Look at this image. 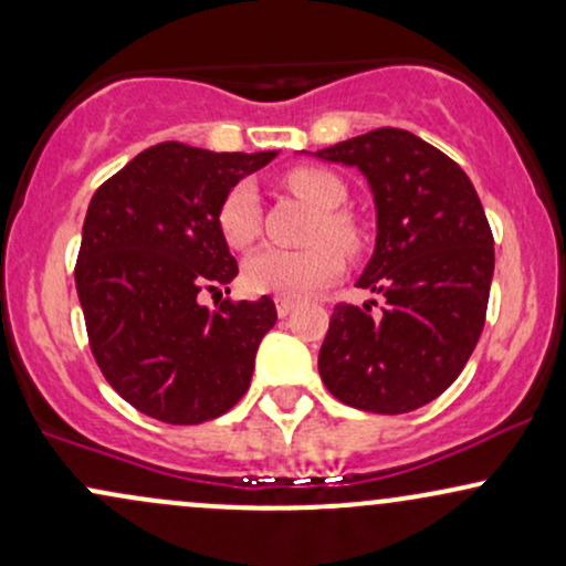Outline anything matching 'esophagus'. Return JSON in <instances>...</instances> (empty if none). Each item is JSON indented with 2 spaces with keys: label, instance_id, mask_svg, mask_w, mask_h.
<instances>
[{
  "label": "esophagus",
  "instance_id": "1",
  "mask_svg": "<svg viewBox=\"0 0 566 566\" xmlns=\"http://www.w3.org/2000/svg\"><path fill=\"white\" fill-rule=\"evenodd\" d=\"M276 314L279 316H290L292 311H295V301H290V297H276Z\"/></svg>",
  "mask_w": 566,
  "mask_h": 566
}]
</instances>
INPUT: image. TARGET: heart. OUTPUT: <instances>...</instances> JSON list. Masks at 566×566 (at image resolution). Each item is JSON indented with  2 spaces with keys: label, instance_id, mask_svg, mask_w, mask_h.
Returning a JSON list of instances; mask_svg holds the SVG:
<instances>
[{
  "label": "heart",
  "instance_id": "b5f03b06",
  "mask_svg": "<svg viewBox=\"0 0 566 566\" xmlns=\"http://www.w3.org/2000/svg\"><path fill=\"white\" fill-rule=\"evenodd\" d=\"M284 186L303 201L314 205L316 210H322L314 233H311L316 244L297 252L279 250V247H263V250L252 252L244 261L242 282L255 295H279L295 301V297L322 290L340 274L346 261L336 244L340 243L346 252H356L361 244V231L354 218L340 212L348 191L337 175L319 170V167H297L287 172ZM218 229L226 242L239 250L258 239L261 201H258V191L250 180H239L220 201ZM327 238H333L336 244H332L334 241L327 243Z\"/></svg>",
  "mask_w": 566,
  "mask_h": 566
}]
</instances>
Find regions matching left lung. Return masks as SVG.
<instances>
[{
	"label": "left lung",
	"mask_w": 566,
	"mask_h": 566,
	"mask_svg": "<svg viewBox=\"0 0 566 566\" xmlns=\"http://www.w3.org/2000/svg\"><path fill=\"white\" fill-rule=\"evenodd\" d=\"M356 167L375 201V250L356 287L386 308L337 305L319 350L343 405L401 415L452 386L484 329L495 242L469 175L407 129L380 127L314 151Z\"/></svg>",
	"instance_id": "obj_1"
}]
</instances>
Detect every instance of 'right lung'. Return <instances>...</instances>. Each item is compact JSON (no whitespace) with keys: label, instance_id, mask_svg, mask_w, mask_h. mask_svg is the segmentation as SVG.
<instances>
[{"label":"right lung","instance_id":"1","mask_svg":"<svg viewBox=\"0 0 566 566\" xmlns=\"http://www.w3.org/2000/svg\"><path fill=\"white\" fill-rule=\"evenodd\" d=\"M274 157L159 143L90 199L74 271L90 348L114 391L148 418L205 423L250 388L258 346L276 324L274 301L207 308L199 292L239 274L218 207Z\"/></svg>","mask_w":566,"mask_h":566}]
</instances>
